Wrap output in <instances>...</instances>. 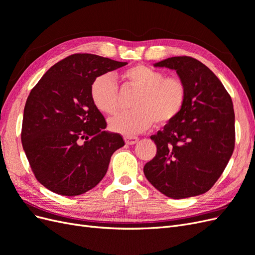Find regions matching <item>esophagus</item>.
<instances>
[{
	"label": "esophagus",
	"mask_w": 255,
	"mask_h": 255,
	"mask_svg": "<svg viewBox=\"0 0 255 255\" xmlns=\"http://www.w3.org/2000/svg\"><path fill=\"white\" fill-rule=\"evenodd\" d=\"M125 141L128 144H135L138 141V137H136V136H125Z\"/></svg>",
	"instance_id": "34e87169"
}]
</instances>
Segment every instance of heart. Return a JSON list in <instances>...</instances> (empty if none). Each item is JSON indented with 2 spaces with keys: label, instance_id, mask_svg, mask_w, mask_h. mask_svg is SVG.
Segmentation results:
<instances>
[{
  "label": "heart",
  "instance_id": "obj_1",
  "mask_svg": "<svg viewBox=\"0 0 255 255\" xmlns=\"http://www.w3.org/2000/svg\"><path fill=\"white\" fill-rule=\"evenodd\" d=\"M128 89L138 91L132 112L120 113L110 119V128L117 133L134 135L148 129L156 121L164 126L173 121L186 102L187 87L180 76H167L165 72L145 65H136L121 74ZM90 98L96 109L112 115L119 107V90L113 75L104 73L91 83Z\"/></svg>",
  "mask_w": 255,
  "mask_h": 255
}]
</instances>
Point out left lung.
<instances>
[{"label":"left lung","mask_w":255,"mask_h":255,"mask_svg":"<svg viewBox=\"0 0 255 255\" xmlns=\"http://www.w3.org/2000/svg\"><path fill=\"white\" fill-rule=\"evenodd\" d=\"M173 69L187 87L177 117L151 139L156 155L143 167L148 181L172 199L202 195L225 170L235 146L233 102L220 80L201 61L175 56L154 65Z\"/></svg>","instance_id":"8db88e82"}]
</instances>
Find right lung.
Returning <instances> with one entry per match:
<instances>
[{"instance_id": "add662e5", "label": "right lung", "mask_w": 255, "mask_h": 255, "mask_svg": "<svg viewBox=\"0 0 255 255\" xmlns=\"http://www.w3.org/2000/svg\"><path fill=\"white\" fill-rule=\"evenodd\" d=\"M128 63L88 53L52 66L30 90L23 113L21 140L37 181L63 196H79L100 183L113 153L125 145L92 103L97 76Z\"/></svg>"}]
</instances>
